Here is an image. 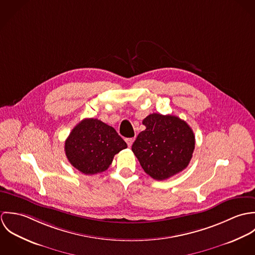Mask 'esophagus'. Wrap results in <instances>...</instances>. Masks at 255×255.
I'll use <instances>...</instances> for the list:
<instances>
[{
    "label": "esophagus",
    "instance_id": "34e87169",
    "mask_svg": "<svg viewBox=\"0 0 255 255\" xmlns=\"http://www.w3.org/2000/svg\"><path fill=\"white\" fill-rule=\"evenodd\" d=\"M133 141H134V138H127V139H126V142L128 143V147H130V146L132 145Z\"/></svg>",
    "mask_w": 255,
    "mask_h": 255
}]
</instances>
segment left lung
<instances>
[{"instance_id": "obj_1", "label": "left lung", "mask_w": 255, "mask_h": 255, "mask_svg": "<svg viewBox=\"0 0 255 255\" xmlns=\"http://www.w3.org/2000/svg\"><path fill=\"white\" fill-rule=\"evenodd\" d=\"M131 150L147 175L167 180L184 170L192 157L195 137L191 128L173 115L150 114Z\"/></svg>"}]
</instances>
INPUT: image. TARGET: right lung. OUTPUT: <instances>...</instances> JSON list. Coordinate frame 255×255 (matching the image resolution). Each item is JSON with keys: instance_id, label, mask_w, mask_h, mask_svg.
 Masks as SVG:
<instances>
[{"instance_id": "1", "label": "right lung", "mask_w": 255, "mask_h": 255, "mask_svg": "<svg viewBox=\"0 0 255 255\" xmlns=\"http://www.w3.org/2000/svg\"><path fill=\"white\" fill-rule=\"evenodd\" d=\"M127 147L114 128L97 119L82 120L65 142L69 162L85 175L106 171L114 156Z\"/></svg>"}]
</instances>
